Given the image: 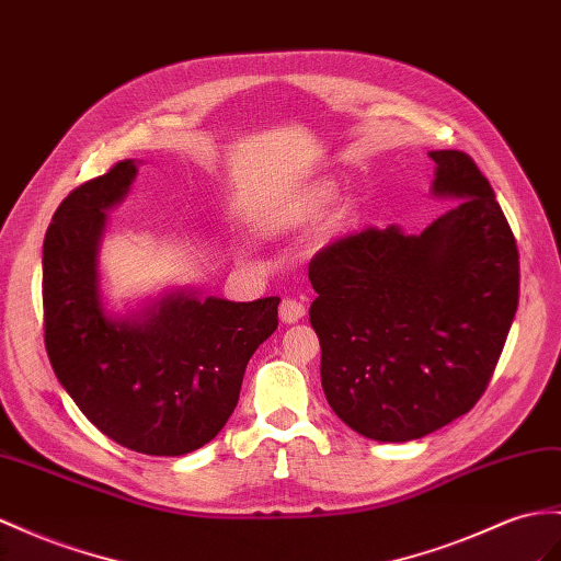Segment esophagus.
I'll list each match as a JSON object with an SVG mask.
<instances>
[{
	"mask_svg": "<svg viewBox=\"0 0 561 561\" xmlns=\"http://www.w3.org/2000/svg\"><path fill=\"white\" fill-rule=\"evenodd\" d=\"M304 314H306V306L296 298H284L279 304V318L284 324H294L298 320H304Z\"/></svg>",
	"mask_w": 561,
	"mask_h": 561,
	"instance_id": "34e87169",
	"label": "esophagus"
}]
</instances>
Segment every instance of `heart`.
<instances>
[{"instance_id":"1","label":"heart","mask_w":561,"mask_h":561,"mask_svg":"<svg viewBox=\"0 0 561 561\" xmlns=\"http://www.w3.org/2000/svg\"><path fill=\"white\" fill-rule=\"evenodd\" d=\"M334 194H336V190H334L332 182L312 184L310 190L296 201V206L289 210V215H284V218H279L275 227H294L298 222L312 218V215H318L324 206L332 204Z\"/></svg>"}]
</instances>
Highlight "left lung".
<instances>
[{"instance_id": "8db88e82", "label": "left lung", "mask_w": 561, "mask_h": 561, "mask_svg": "<svg viewBox=\"0 0 561 561\" xmlns=\"http://www.w3.org/2000/svg\"><path fill=\"white\" fill-rule=\"evenodd\" d=\"M455 204L422 234L391 225L310 261L327 403L357 434L403 443L483 396L519 306V251L493 186L462 151H431Z\"/></svg>"}]
</instances>
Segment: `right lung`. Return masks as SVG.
<instances>
[{"label": "right lung", "instance_id": "1", "mask_svg": "<svg viewBox=\"0 0 561 561\" xmlns=\"http://www.w3.org/2000/svg\"><path fill=\"white\" fill-rule=\"evenodd\" d=\"M133 158L70 192L42 249L45 346L56 379L102 434L144 455H186L218 436L243 371L277 329L279 298L232 304L170 291L113 318L99 289L106 210L130 192Z\"/></svg>", "mask_w": 561, "mask_h": 561}]
</instances>
